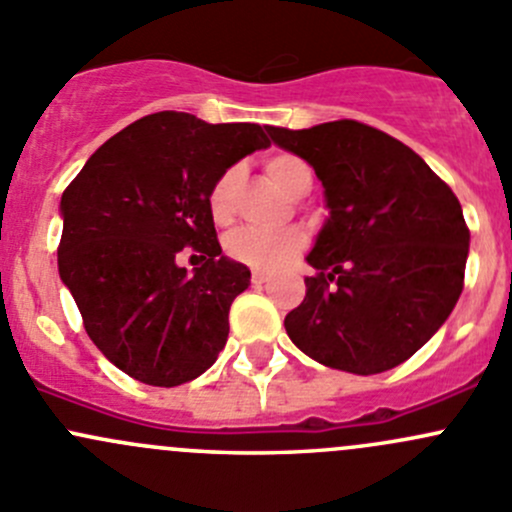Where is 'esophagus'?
<instances>
[{
	"instance_id": "34e87169",
	"label": "esophagus",
	"mask_w": 512,
	"mask_h": 512,
	"mask_svg": "<svg viewBox=\"0 0 512 512\" xmlns=\"http://www.w3.org/2000/svg\"><path fill=\"white\" fill-rule=\"evenodd\" d=\"M252 282H255V285H265V282H270V272L255 270L252 272Z\"/></svg>"
}]
</instances>
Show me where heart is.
I'll use <instances>...</instances> for the list:
<instances>
[{"instance_id": "obj_1", "label": "heart", "mask_w": 512, "mask_h": 512, "mask_svg": "<svg viewBox=\"0 0 512 512\" xmlns=\"http://www.w3.org/2000/svg\"><path fill=\"white\" fill-rule=\"evenodd\" d=\"M270 178L292 198H302L312 188V170L302 158L292 153H277L265 163ZM242 170L237 165L223 170L213 183L208 195V208L215 223H230L235 215L237 190H240ZM304 250V232L299 230H260V227H242L225 240V252L240 265L260 272L280 270L289 265Z\"/></svg>"}]
</instances>
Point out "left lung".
<instances>
[{
  "instance_id": "left-lung-1",
  "label": "left lung",
  "mask_w": 512,
  "mask_h": 512,
  "mask_svg": "<svg viewBox=\"0 0 512 512\" xmlns=\"http://www.w3.org/2000/svg\"><path fill=\"white\" fill-rule=\"evenodd\" d=\"M267 133L312 165L329 210L307 255L317 275L285 317L289 339L349 374L394 369L461 297L471 245L461 203L409 146L359 121Z\"/></svg>"
}]
</instances>
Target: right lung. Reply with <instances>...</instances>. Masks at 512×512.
Returning a JSON list of instances; mask_svg holds the SVG:
<instances>
[{"label":"right lung","mask_w":512,"mask_h":512,"mask_svg":"<svg viewBox=\"0 0 512 512\" xmlns=\"http://www.w3.org/2000/svg\"><path fill=\"white\" fill-rule=\"evenodd\" d=\"M270 146L257 123L160 111L108 138L61 195L59 277L101 354L151 386L215 364L250 270L223 255L208 195L223 170ZM209 255L188 273L183 246Z\"/></svg>","instance_id":"add662e5"}]
</instances>
